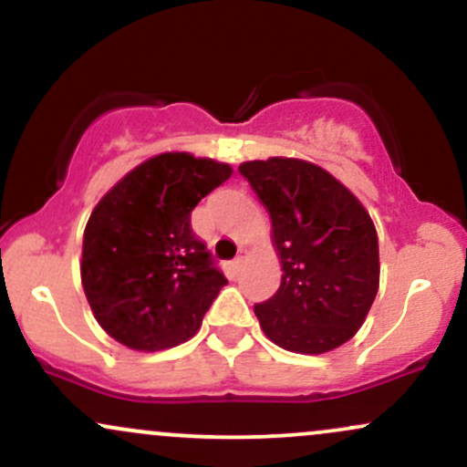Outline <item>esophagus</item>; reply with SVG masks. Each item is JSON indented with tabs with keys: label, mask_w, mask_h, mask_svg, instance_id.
Here are the masks:
<instances>
[{
	"label": "esophagus",
	"mask_w": 467,
	"mask_h": 467,
	"mask_svg": "<svg viewBox=\"0 0 467 467\" xmlns=\"http://www.w3.org/2000/svg\"><path fill=\"white\" fill-rule=\"evenodd\" d=\"M248 254H250L248 250L241 248V250H239V254H237V259H234V267H241V265H244V264H245V259H248Z\"/></svg>",
	"instance_id": "obj_1"
}]
</instances>
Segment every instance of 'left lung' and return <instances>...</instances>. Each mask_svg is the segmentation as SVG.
I'll return each instance as SVG.
<instances>
[{
    "mask_svg": "<svg viewBox=\"0 0 467 467\" xmlns=\"http://www.w3.org/2000/svg\"><path fill=\"white\" fill-rule=\"evenodd\" d=\"M270 213L281 285L256 305L261 329L285 351L320 356L358 334L379 287L378 233L367 208L323 166L301 158L239 164Z\"/></svg>",
    "mask_w": 467,
    "mask_h": 467,
    "instance_id": "1",
    "label": "left lung"
}]
</instances>
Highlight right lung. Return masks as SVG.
Instances as JSON below:
<instances>
[{
  "label": "right lung",
  "instance_id": "right-lung-1",
  "mask_svg": "<svg viewBox=\"0 0 467 467\" xmlns=\"http://www.w3.org/2000/svg\"><path fill=\"white\" fill-rule=\"evenodd\" d=\"M230 175L226 162L166 151L100 197L85 226L80 283L107 336L151 353L200 331L228 281L191 233V213Z\"/></svg>",
  "mask_w": 467,
  "mask_h": 467
}]
</instances>
